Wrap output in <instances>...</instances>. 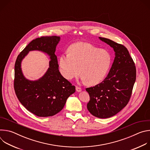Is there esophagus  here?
<instances>
[{
	"instance_id": "1",
	"label": "esophagus",
	"mask_w": 150,
	"mask_h": 150,
	"mask_svg": "<svg viewBox=\"0 0 150 150\" xmlns=\"http://www.w3.org/2000/svg\"><path fill=\"white\" fill-rule=\"evenodd\" d=\"M76 90L77 92H81L82 91V89L79 87L76 86Z\"/></svg>"
}]
</instances>
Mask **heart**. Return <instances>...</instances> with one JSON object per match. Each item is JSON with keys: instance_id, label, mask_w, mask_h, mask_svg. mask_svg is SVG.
Masks as SVG:
<instances>
[{"instance_id": "1", "label": "heart", "mask_w": 150, "mask_h": 150, "mask_svg": "<svg viewBox=\"0 0 150 150\" xmlns=\"http://www.w3.org/2000/svg\"><path fill=\"white\" fill-rule=\"evenodd\" d=\"M111 63L112 57L108 51L79 42L71 46L69 53L60 56L59 66L61 75L67 79L77 78L81 72L83 82L96 85L105 79Z\"/></svg>"}]
</instances>
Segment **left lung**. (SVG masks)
Returning <instances> with one entry per match:
<instances>
[{
    "label": "left lung",
    "mask_w": 150,
    "mask_h": 150,
    "mask_svg": "<svg viewBox=\"0 0 150 150\" xmlns=\"http://www.w3.org/2000/svg\"><path fill=\"white\" fill-rule=\"evenodd\" d=\"M99 38L113 49L115 57L104 81L86 88L90 98L87 109L93 116L104 119L116 115L129 102L136 80V67L123 45L106 38Z\"/></svg>",
    "instance_id": "left-lung-1"
}]
</instances>
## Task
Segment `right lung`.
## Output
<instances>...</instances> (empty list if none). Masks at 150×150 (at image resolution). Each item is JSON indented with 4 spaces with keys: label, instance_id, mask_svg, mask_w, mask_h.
<instances>
[{
    "label": "right lung",
    "instance_id": "add662e5",
    "mask_svg": "<svg viewBox=\"0 0 150 150\" xmlns=\"http://www.w3.org/2000/svg\"><path fill=\"white\" fill-rule=\"evenodd\" d=\"M60 37L37 38L18 56L15 64L14 90L20 103L38 117L55 115L62 110L68 98L75 92V87L60 74L54 53ZM46 52L51 60L45 75L37 81L27 80L21 71V61L30 51Z\"/></svg>",
    "mask_w": 150,
    "mask_h": 150
}]
</instances>
